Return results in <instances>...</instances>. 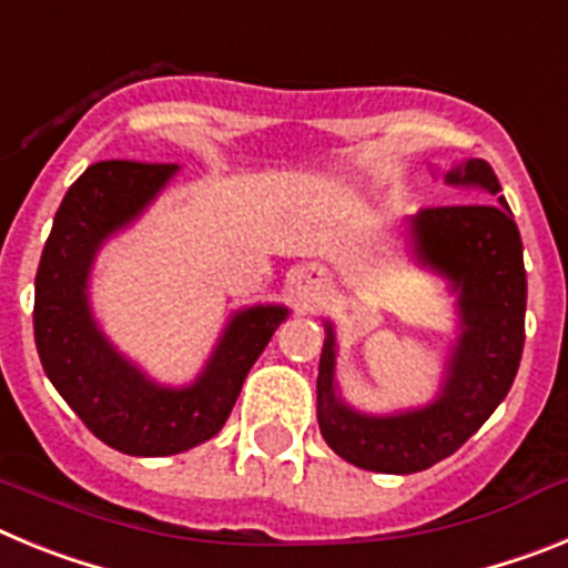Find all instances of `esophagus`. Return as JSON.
<instances>
[{"mask_svg":"<svg viewBox=\"0 0 568 568\" xmlns=\"http://www.w3.org/2000/svg\"><path fill=\"white\" fill-rule=\"evenodd\" d=\"M298 290H301V298L313 301L315 295H318V278H315V273L304 275V278H301V284H298Z\"/></svg>","mask_w":568,"mask_h":568,"instance_id":"obj_1","label":"esophagus"}]
</instances>
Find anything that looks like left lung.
I'll return each instance as SVG.
<instances>
[{"label": "left lung", "mask_w": 568, "mask_h": 568, "mask_svg": "<svg viewBox=\"0 0 568 568\" xmlns=\"http://www.w3.org/2000/svg\"><path fill=\"white\" fill-rule=\"evenodd\" d=\"M449 184H475L500 193L495 170L469 159L446 173ZM415 253L458 290L460 333L444 393L415 413L358 415L335 398V338L318 366V426L333 453L361 469L409 475L458 453L509 393L524 355L526 270L524 241L504 195L495 202L424 207L413 219Z\"/></svg>", "instance_id": "left-lung-1"}]
</instances>
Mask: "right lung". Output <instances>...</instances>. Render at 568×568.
<instances>
[{
    "instance_id": "1",
    "label": "right lung",
    "mask_w": 568,
    "mask_h": 568,
    "mask_svg": "<svg viewBox=\"0 0 568 568\" xmlns=\"http://www.w3.org/2000/svg\"><path fill=\"white\" fill-rule=\"evenodd\" d=\"M175 164H90L70 184L37 270L33 335L44 373L90 433L124 455L162 458L213 438L227 420L284 307H253L230 321L207 369L193 386L168 389L115 353L90 318L88 273L99 244L133 222L170 182Z\"/></svg>"
}]
</instances>
